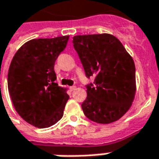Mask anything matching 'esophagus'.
Wrapping results in <instances>:
<instances>
[{
	"label": "esophagus",
	"mask_w": 159,
	"mask_h": 159,
	"mask_svg": "<svg viewBox=\"0 0 159 159\" xmlns=\"http://www.w3.org/2000/svg\"><path fill=\"white\" fill-rule=\"evenodd\" d=\"M75 89H76V87H75V86H72V87H70V91H74V90H75Z\"/></svg>",
	"instance_id": "esophagus-1"
}]
</instances>
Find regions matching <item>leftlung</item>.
Segmentation results:
<instances>
[{
	"mask_svg": "<svg viewBox=\"0 0 159 159\" xmlns=\"http://www.w3.org/2000/svg\"><path fill=\"white\" fill-rule=\"evenodd\" d=\"M72 43L87 77H94L81 105L85 116L102 124L116 122L130 108L136 95L133 58L119 39L107 33L75 36Z\"/></svg>",
	"mask_w": 159,
	"mask_h": 159,
	"instance_id": "1",
	"label": "left lung"
}]
</instances>
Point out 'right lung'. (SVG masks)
I'll return each mask as SVG.
<instances>
[{"label": "right lung", "mask_w": 159, "mask_h": 159, "mask_svg": "<svg viewBox=\"0 0 159 159\" xmlns=\"http://www.w3.org/2000/svg\"><path fill=\"white\" fill-rule=\"evenodd\" d=\"M69 36L32 39L16 52L7 73V88L16 111L33 126L43 129L64 115L69 95L58 87L55 61L66 47Z\"/></svg>", "instance_id": "1"}]
</instances>
